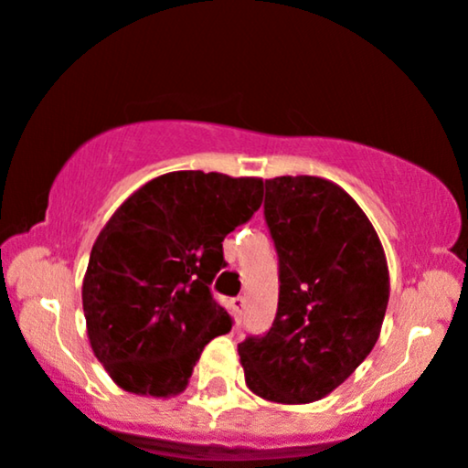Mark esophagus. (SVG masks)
Returning a JSON list of instances; mask_svg holds the SVG:
<instances>
[{"instance_id":"obj_1","label":"esophagus","mask_w":468,"mask_h":468,"mask_svg":"<svg viewBox=\"0 0 468 468\" xmlns=\"http://www.w3.org/2000/svg\"><path fill=\"white\" fill-rule=\"evenodd\" d=\"M232 313H234V322L240 324V320H243V315H245V298H243V295H239V298L232 300Z\"/></svg>"}]
</instances>
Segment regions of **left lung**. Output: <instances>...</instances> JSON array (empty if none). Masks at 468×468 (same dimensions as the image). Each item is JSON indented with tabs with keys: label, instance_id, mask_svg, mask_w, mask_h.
I'll return each instance as SVG.
<instances>
[{
	"label": "left lung",
	"instance_id": "8db88e82",
	"mask_svg": "<svg viewBox=\"0 0 468 468\" xmlns=\"http://www.w3.org/2000/svg\"><path fill=\"white\" fill-rule=\"evenodd\" d=\"M278 254V311L239 344L247 386L273 403H313L375 348L389 298L381 240L353 197L320 177L265 181Z\"/></svg>",
	"mask_w": 468,
	"mask_h": 468
}]
</instances>
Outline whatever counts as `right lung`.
<instances>
[{"label": "right lung", "mask_w": 468, "mask_h": 468, "mask_svg": "<svg viewBox=\"0 0 468 468\" xmlns=\"http://www.w3.org/2000/svg\"><path fill=\"white\" fill-rule=\"evenodd\" d=\"M262 179L177 170L126 199L91 247L82 311L93 355L126 392L173 397L232 328L210 284L223 239L254 217Z\"/></svg>", "instance_id": "right-lung-1"}]
</instances>
